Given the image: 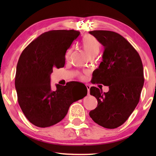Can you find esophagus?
Returning a JSON list of instances; mask_svg holds the SVG:
<instances>
[{"label":"esophagus","mask_w":156,"mask_h":156,"mask_svg":"<svg viewBox=\"0 0 156 156\" xmlns=\"http://www.w3.org/2000/svg\"><path fill=\"white\" fill-rule=\"evenodd\" d=\"M86 87H87V90H88V94H90V86H89L88 84L86 85Z\"/></svg>","instance_id":"34e87169"}]
</instances>
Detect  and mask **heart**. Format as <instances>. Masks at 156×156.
I'll use <instances>...</instances> for the list:
<instances>
[{
  "mask_svg": "<svg viewBox=\"0 0 156 156\" xmlns=\"http://www.w3.org/2000/svg\"><path fill=\"white\" fill-rule=\"evenodd\" d=\"M82 45L86 54L88 55V57L91 55H96L100 52L101 45L98 39L94 37V36L87 35L84 37L82 41ZM70 54V51H68L66 54V58L68 59Z\"/></svg>",
  "mask_w": 156,
  "mask_h": 156,
  "instance_id": "heart-1",
  "label": "heart"
}]
</instances>
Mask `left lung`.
<instances>
[{"label": "left lung", "instance_id": "8db88e82", "mask_svg": "<svg viewBox=\"0 0 156 156\" xmlns=\"http://www.w3.org/2000/svg\"><path fill=\"white\" fill-rule=\"evenodd\" d=\"M89 33L105 47L102 61L94 71L93 84L109 88L107 92L90 88L98 105L89 115L102 127L115 129L127 120L140 101L144 84L143 64L138 52L120 34L104 30Z\"/></svg>", "mask_w": 156, "mask_h": 156}]
</instances>
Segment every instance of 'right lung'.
I'll list each match as a JSON object with an SVG mask.
<instances>
[{"label": "right lung", "mask_w": 156, "mask_h": 156, "mask_svg": "<svg viewBox=\"0 0 156 156\" xmlns=\"http://www.w3.org/2000/svg\"><path fill=\"white\" fill-rule=\"evenodd\" d=\"M80 34L72 29L44 33L20 55L15 81L18 102L26 118L37 127H50L61 121L69 106L87 94V91L76 94L72 82L56 84L55 90L50 85L53 68L64 67L66 52Z\"/></svg>", "instance_id": "obj_1"}]
</instances>
